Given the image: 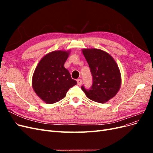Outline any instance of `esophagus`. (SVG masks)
I'll list each match as a JSON object with an SVG mask.
<instances>
[{"label": "esophagus", "mask_w": 153, "mask_h": 153, "mask_svg": "<svg viewBox=\"0 0 153 153\" xmlns=\"http://www.w3.org/2000/svg\"><path fill=\"white\" fill-rule=\"evenodd\" d=\"M77 83H78V85H81L82 84V80L81 79H78L77 80Z\"/></svg>", "instance_id": "obj_1"}]
</instances>
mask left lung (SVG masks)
Wrapping results in <instances>:
<instances>
[{
	"label": "left lung",
	"mask_w": 153,
	"mask_h": 153,
	"mask_svg": "<svg viewBox=\"0 0 153 153\" xmlns=\"http://www.w3.org/2000/svg\"><path fill=\"white\" fill-rule=\"evenodd\" d=\"M92 76V87L89 90L82 87L89 99L104 103L117 94L121 88V75L117 64L111 55L97 48L82 49Z\"/></svg>",
	"instance_id": "8db88e82"
}]
</instances>
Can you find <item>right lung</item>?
Listing matches in <instances>:
<instances>
[{
  "instance_id": "right-lung-1",
  "label": "right lung",
  "mask_w": 153,
  "mask_h": 153,
  "mask_svg": "<svg viewBox=\"0 0 153 153\" xmlns=\"http://www.w3.org/2000/svg\"><path fill=\"white\" fill-rule=\"evenodd\" d=\"M70 50L53 51L40 60L33 73L32 88L44 102L52 104L62 100L66 92L77 84L64 68Z\"/></svg>"
}]
</instances>
